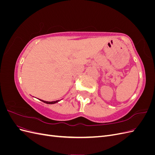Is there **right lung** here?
Masks as SVG:
<instances>
[{"instance_id": "right-lung-1", "label": "right lung", "mask_w": 155, "mask_h": 155, "mask_svg": "<svg viewBox=\"0 0 155 155\" xmlns=\"http://www.w3.org/2000/svg\"><path fill=\"white\" fill-rule=\"evenodd\" d=\"M41 101H42L43 102L45 103V104H55V103H58V101H59V100L54 101H44V100H41Z\"/></svg>"}]
</instances>
